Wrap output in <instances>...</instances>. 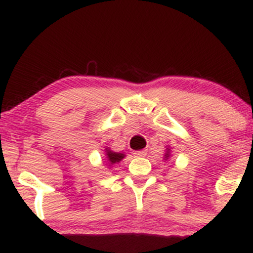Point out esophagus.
Here are the masks:
<instances>
[{"label": "esophagus", "instance_id": "esophagus-1", "mask_svg": "<svg viewBox=\"0 0 253 253\" xmlns=\"http://www.w3.org/2000/svg\"><path fill=\"white\" fill-rule=\"evenodd\" d=\"M133 155H134L135 157H145L146 156V151H144V150L134 151V152H133Z\"/></svg>", "mask_w": 253, "mask_h": 253}]
</instances>
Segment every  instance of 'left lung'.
<instances>
[{"label":"left lung","mask_w":253,"mask_h":253,"mask_svg":"<svg viewBox=\"0 0 253 253\" xmlns=\"http://www.w3.org/2000/svg\"><path fill=\"white\" fill-rule=\"evenodd\" d=\"M169 157H170V150L168 149V150H167V153H165L164 159H169Z\"/></svg>","instance_id":"left-lung-1"}]
</instances>
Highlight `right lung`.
<instances>
[{"instance_id": "right-lung-1", "label": "right lung", "mask_w": 253, "mask_h": 253, "mask_svg": "<svg viewBox=\"0 0 253 253\" xmlns=\"http://www.w3.org/2000/svg\"><path fill=\"white\" fill-rule=\"evenodd\" d=\"M106 158H107V162H108L109 165H113L115 163H119V162L121 161V159L124 158L125 155L124 153H118V152H113L112 150L109 149H106Z\"/></svg>"}]
</instances>
